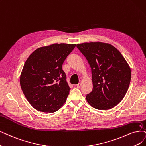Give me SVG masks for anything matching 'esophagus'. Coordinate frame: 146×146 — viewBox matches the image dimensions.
<instances>
[{
    "label": "esophagus",
    "mask_w": 146,
    "mask_h": 146,
    "mask_svg": "<svg viewBox=\"0 0 146 146\" xmlns=\"http://www.w3.org/2000/svg\"><path fill=\"white\" fill-rule=\"evenodd\" d=\"M80 86H81V84H80V83H79V84H78L76 85V87H77L78 88H80Z\"/></svg>",
    "instance_id": "1"
}]
</instances>
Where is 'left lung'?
Masks as SVG:
<instances>
[{
	"label": "left lung",
	"instance_id": "1",
	"mask_svg": "<svg viewBox=\"0 0 146 146\" xmlns=\"http://www.w3.org/2000/svg\"><path fill=\"white\" fill-rule=\"evenodd\" d=\"M91 68L93 88L86 96L94 108H112L126 95L131 79V71L126 59L113 46L100 42L76 45Z\"/></svg>",
	"mask_w": 146,
	"mask_h": 146
}]
</instances>
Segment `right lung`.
Masks as SVG:
<instances>
[{
    "label": "right lung",
    "instance_id": "1",
    "mask_svg": "<svg viewBox=\"0 0 146 146\" xmlns=\"http://www.w3.org/2000/svg\"><path fill=\"white\" fill-rule=\"evenodd\" d=\"M75 44H54L37 48L27 59L20 83L26 99L37 111L54 112L66 101L70 88L62 64Z\"/></svg>",
    "mask_w": 146,
    "mask_h": 146
}]
</instances>
